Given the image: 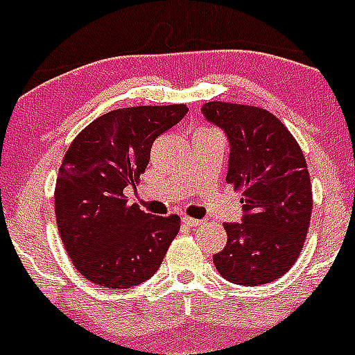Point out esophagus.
<instances>
[{
  "label": "esophagus",
  "instance_id": "esophagus-1",
  "mask_svg": "<svg viewBox=\"0 0 355 355\" xmlns=\"http://www.w3.org/2000/svg\"><path fill=\"white\" fill-rule=\"evenodd\" d=\"M182 222L185 223V225H189V227H192V229H198L199 225H201V220H198V218H191V216H184V218H182Z\"/></svg>",
  "mask_w": 355,
  "mask_h": 355
}]
</instances>
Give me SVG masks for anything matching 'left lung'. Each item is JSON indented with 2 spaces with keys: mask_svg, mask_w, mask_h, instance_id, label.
I'll return each mask as SVG.
<instances>
[{
  "mask_svg": "<svg viewBox=\"0 0 355 355\" xmlns=\"http://www.w3.org/2000/svg\"><path fill=\"white\" fill-rule=\"evenodd\" d=\"M202 116L229 139L227 184L243 191V222L223 223L213 254L220 276L241 286L272 283L297 261L312 213L307 163L290 130L265 109L208 102Z\"/></svg>",
  "mask_w": 355,
  "mask_h": 355,
  "instance_id": "obj_1",
  "label": "left lung"
}]
</instances>
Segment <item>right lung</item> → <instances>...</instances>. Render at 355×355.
Returning <instances> with one entry per match:
<instances>
[{
    "label": "right lung",
    "mask_w": 355,
    "mask_h": 355,
    "mask_svg": "<svg viewBox=\"0 0 355 355\" xmlns=\"http://www.w3.org/2000/svg\"><path fill=\"white\" fill-rule=\"evenodd\" d=\"M187 111L184 104L116 109L69 146L55 185V216L72 263L92 283L125 290L159 269L180 218L144 213L125 189H135L154 140Z\"/></svg>",
    "instance_id": "1"
}]
</instances>
